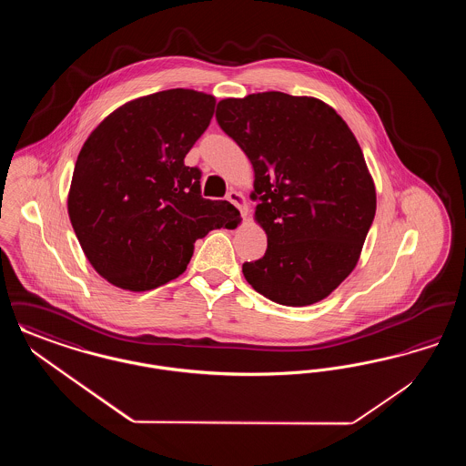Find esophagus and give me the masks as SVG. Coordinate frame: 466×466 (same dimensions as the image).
<instances>
[{
	"label": "esophagus",
	"mask_w": 466,
	"mask_h": 466,
	"mask_svg": "<svg viewBox=\"0 0 466 466\" xmlns=\"http://www.w3.org/2000/svg\"><path fill=\"white\" fill-rule=\"evenodd\" d=\"M227 200H228V202H232L236 208H239V209H241V213H243V217L246 215V213H244V209H246V199H244V196L241 192H238V190H230V192L227 194Z\"/></svg>",
	"instance_id": "34e87169"
}]
</instances>
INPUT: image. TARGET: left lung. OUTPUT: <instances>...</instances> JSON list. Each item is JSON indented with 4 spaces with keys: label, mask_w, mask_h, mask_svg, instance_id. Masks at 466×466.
Masks as SVG:
<instances>
[{
    "label": "left lung",
    "mask_w": 466,
    "mask_h": 466,
    "mask_svg": "<svg viewBox=\"0 0 466 466\" xmlns=\"http://www.w3.org/2000/svg\"><path fill=\"white\" fill-rule=\"evenodd\" d=\"M217 122L249 158L266 255L244 262L268 300H323L355 268L376 215V187L348 124L327 103L285 92L228 97Z\"/></svg>",
    "instance_id": "8db88e82"
}]
</instances>
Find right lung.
Segmentation results:
<instances>
[{"label":"right lung","mask_w":466,"mask_h":466,"mask_svg":"<svg viewBox=\"0 0 466 466\" xmlns=\"http://www.w3.org/2000/svg\"><path fill=\"white\" fill-rule=\"evenodd\" d=\"M215 97L171 89L110 113L84 143L67 213L87 260L108 283L147 291L179 276L194 243L230 228L236 208L200 196V171L185 156L208 129Z\"/></svg>","instance_id":"1"}]
</instances>
